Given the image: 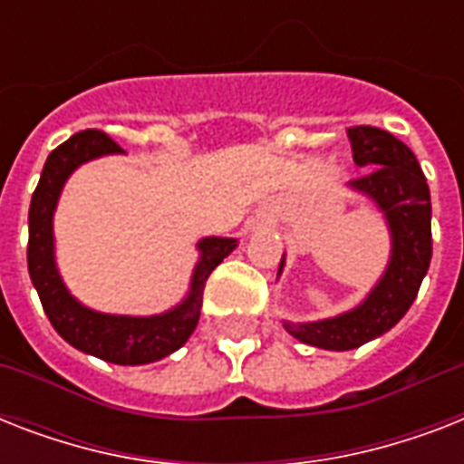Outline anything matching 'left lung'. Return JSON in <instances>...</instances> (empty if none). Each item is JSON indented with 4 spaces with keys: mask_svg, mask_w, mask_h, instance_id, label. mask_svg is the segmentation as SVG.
I'll use <instances>...</instances> for the list:
<instances>
[{
    "mask_svg": "<svg viewBox=\"0 0 464 464\" xmlns=\"http://www.w3.org/2000/svg\"><path fill=\"white\" fill-rule=\"evenodd\" d=\"M346 134L353 163L366 170L349 182V189L368 197L385 218L390 260L373 289L352 310L310 323L282 320L291 337L330 352H349L392 330L414 304L431 265V192L417 156L378 127H349Z\"/></svg>",
    "mask_w": 464,
    "mask_h": 464,
    "instance_id": "obj_1",
    "label": "left lung"
}]
</instances>
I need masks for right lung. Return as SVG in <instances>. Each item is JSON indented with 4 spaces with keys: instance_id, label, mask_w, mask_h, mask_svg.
Here are the masks:
<instances>
[{
    "instance_id": "obj_1",
    "label": "right lung",
    "mask_w": 464,
    "mask_h": 464,
    "mask_svg": "<svg viewBox=\"0 0 464 464\" xmlns=\"http://www.w3.org/2000/svg\"><path fill=\"white\" fill-rule=\"evenodd\" d=\"M125 154L98 130L69 137L47 156L28 211V275L45 308V315L64 342L83 353L118 366H144L178 352L195 332L202 310L204 284L238 240L207 236L197 243L199 260L192 269L188 296L159 315H112L83 305L69 294L54 260V209L64 182L76 168L101 156Z\"/></svg>"
}]
</instances>
